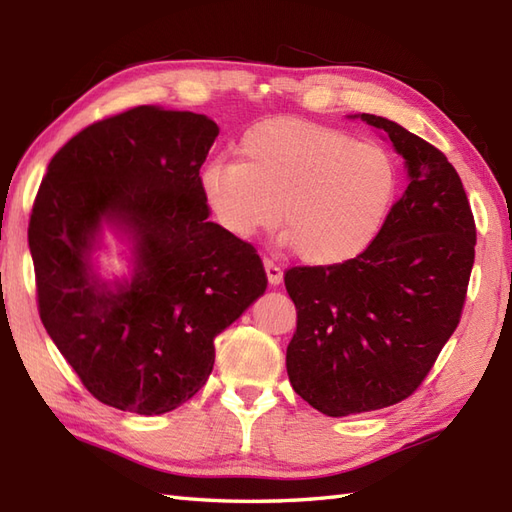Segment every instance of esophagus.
Here are the masks:
<instances>
[{
  "label": "esophagus",
  "mask_w": 512,
  "mask_h": 512,
  "mask_svg": "<svg viewBox=\"0 0 512 512\" xmlns=\"http://www.w3.org/2000/svg\"><path fill=\"white\" fill-rule=\"evenodd\" d=\"M264 270H266L270 286H279L281 281H284V273H281V268L275 262H270V259H264Z\"/></svg>",
  "instance_id": "34e87169"
}]
</instances>
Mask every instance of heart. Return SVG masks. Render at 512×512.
<instances>
[{"instance_id":"b5f03b06","label":"heart","mask_w":512,"mask_h":512,"mask_svg":"<svg viewBox=\"0 0 512 512\" xmlns=\"http://www.w3.org/2000/svg\"><path fill=\"white\" fill-rule=\"evenodd\" d=\"M237 162L200 171V195L215 224L250 239L279 222L281 244L310 266H336L374 242L398 191L387 149L303 118L250 127Z\"/></svg>"}]
</instances>
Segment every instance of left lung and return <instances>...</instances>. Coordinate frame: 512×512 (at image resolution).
Masks as SVG:
<instances>
[{"label":"left lung","mask_w":512,"mask_h":512,"mask_svg":"<svg viewBox=\"0 0 512 512\" xmlns=\"http://www.w3.org/2000/svg\"><path fill=\"white\" fill-rule=\"evenodd\" d=\"M350 118L389 136L409 184L361 255L290 268L284 279L297 308L288 378L332 418L396 405L418 389L458 328L475 259L473 213L447 156L389 118Z\"/></svg>","instance_id":"8db88e82"}]
</instances>
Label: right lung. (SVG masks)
Segmentation results:
<instances>
[{
  "instance_id": "obj_1",
  "label": "right lung",
  "mask_w": 512,
  "mask_h": 512,
  "mask_svg": "<svg viewBox=\"0 0 512 512\" xmlns=\"http://www.w3.org/2000/svg\"><path fill=\"white\" fill-rule=\"evenodd\" d=\"M220 127L140 105L85 127L48 165L28 226L43 328L94 398L160 416L198 394L215 336L264 295L255 248L209 222L200 167ZM112 230L128 273L98 257Z\"/></svg>"
}]
</instances>
